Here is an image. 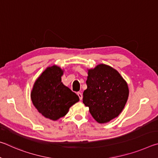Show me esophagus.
Wrapping results in <instances>:
<instances>
[{"label": "esophagus", "mask_w": 158, "mask_h": 158, "mask_svg": "<svg viewBox=\"0 0 158 158\" xmlns=\"http://www.w3.org/2000/svg\"><path fill=\"white\" fill-rule=\"evenodd\" d=\"M77 95L79 96V100H82V98H83L82 93H80V92H78V93H77Z\"/></svg>", "instance_id": "esophagus-1"}]
</instances>
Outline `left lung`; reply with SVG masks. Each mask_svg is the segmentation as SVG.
Listing matches in <instances>:
<instances>
[{
    "instance_id": "left-lung-1",
    "label": "left lung",
    "mask_w": 158,
    "mask_h": 158,
    "mask_svg": "<svg viewBox=\"0 0 158 158\" xmlns=\"http://www.w3.org/2000/svg\"><path fill=\"white\" fill-rule=\"evenodd\" d=\"M83 103L100 123L110 121L123 109L129 95L127 83L110 66L100 64L89 69Z\"/></svg>"
}]
</instances>
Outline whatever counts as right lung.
<instances>
[{
  "label": "right lung",
  "mask_w": 158,
  "mask_h": 158,
  "mask_svg": "<svg viewBox=\"0 0 158 158\" xmlns=\"http://www.w3.org/2000/svg\"><path fill=\"white\" fill-rule=\"evenodd\" d=\"M63 71L57 66L47 68L36 80L31 92L34 106L42 116L56 121L65 116L79 100L76 93L61 82Z\"/></svg>",
  "instance_id": "add662e5"
}]
</instances>
